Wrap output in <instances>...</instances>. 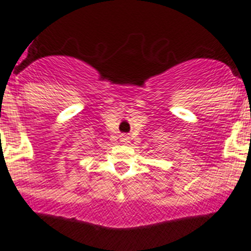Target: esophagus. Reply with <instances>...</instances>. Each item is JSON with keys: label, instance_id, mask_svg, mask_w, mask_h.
Here are the masks:
<instances>
[{"label": "esophagus", "instance_id": "34e87169", "mask_svg": "<svg viewBox=\"0 0 251 251\" xmlns=\"http://www.w3.org/2000/svg\"><path fill=\"white\" fill-rule=\"evenodd\" d=\"M122 142L124 143V145H127L129 140H128V138H127V136H122Z\"/></svg>", "mask_w": 251, "mask_h": 251}]
</instances>
